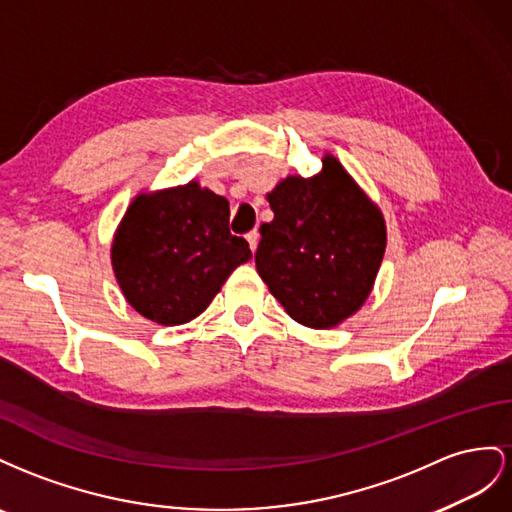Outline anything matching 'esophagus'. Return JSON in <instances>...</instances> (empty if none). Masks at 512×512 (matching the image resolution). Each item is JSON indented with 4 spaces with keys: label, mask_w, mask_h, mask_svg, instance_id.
Returning <instances> with one entry per match:
<instances>
[{
    "label": "esophagus",
    "mask_w": 512,
    "mask_h": 512,
    "mask_svg": "<svg viewBox=\"0 0 512 512\" xmlns=\"http://www.w3.org/2000/svg\"><path fill=\"white\" fill-rule=\"evenodd\" d=\"M246 242H248V246H251V251L255 253L257 242H259V233H257V231H248V233H246Z\"/></svg>",
    "instance_id": "obj_1"
}]
</instances>
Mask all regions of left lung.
<instances>
[{
  "instance_id": "8db88e82",
  "label": "left lung",
  "mask_w": 512,
  "mask_h": 512,
  "mask_svg": "<svg viewBox=\"0 0 512 512\" xmlns=\"http://www.w3.org/2000/svg\"><path fill=\"white\" fill-rule=\"evenodd\" d=\"M255 266L289 317L332 328L367 300L386 251L382 212L337 158L311 180L287 178L268 195Z\"/></svg>"
}]
</instances>
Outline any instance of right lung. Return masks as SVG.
Masks as SVG:
<instances>
[{"mask_svg": "<svg viewBox=\"0 0 512 512\" xmlns=\"http://www.w3.org/2000/svg\"><path fill=\"white\" fill-rule=\"evenodd\" d=\"M248 259V242L229 231V201L197 182L137 197L111 248L115 279L130 306L165 326L206 311Z\"/></svg>", "mask_w": 512, "mask_h": 512, "instance_id": "1", "label": "right lung"}]
</instances>
